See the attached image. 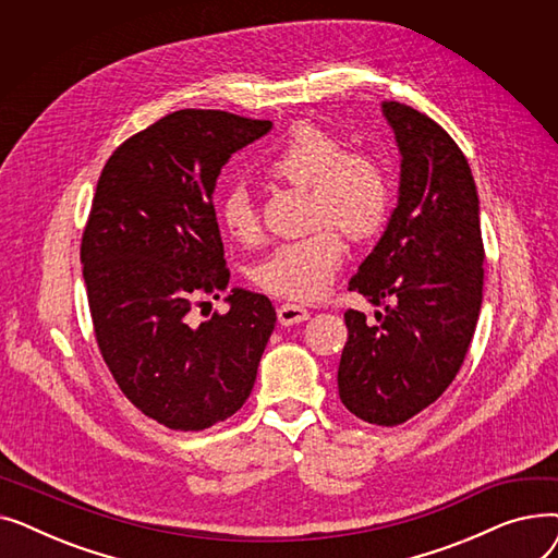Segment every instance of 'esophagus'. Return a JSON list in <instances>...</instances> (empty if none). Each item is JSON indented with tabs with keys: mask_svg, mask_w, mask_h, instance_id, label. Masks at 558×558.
I'll use <instances>...</instances> for the list:
<instances>
[{
	"mask_svg": "<svg viewBox=\"0 0 558 558\" xmlns=\"http://www.w3.org/2000/svg\"><path fill=\"white\" fill-rule=\"evenodd\" d=\"M310 318V312L301 305H294V303H284L278 307V320L280 326H296V324H303V320Z\"/></svg>",
	"mask_w": 558,
	"mask_h": 558,
	"instance_id": "1",
	"label": "esophagus"
}]
</instances>
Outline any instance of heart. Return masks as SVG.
Here are the masks:
<instances>
[{"label": "heart", "instance_id": "1", "mask_svg": "<svg viewBox=\"0 0 558 558\" xmlns=\"http://www.w3.org/2000/svg\"><path fill=\"white\" fill-rule=\"evenodd\" d=\"M264 171L289 185L310 187V221L318 228L278 244L255 264L251 278L271 296L314 301L330 287L345 255L337 228L362 242L387 223L393 203L391 175L375 154L345 151L339 135L310 122L291 126ZM217 217L240 244L259 240V215L244 185L234 183L219 196Z\"/></svg>", "mask_w": 558, "mask_h": 558}]
</instances>
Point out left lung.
<instances>
[{"mask_svg":"<svg viewBox=\"0 0 558 558\" xmlns=\"http://www.w3.org/2000/svg\"><path fill=\"white\" fill-rule=\"evenodd\" d=\"M400 146V196L389 226L348 289L373 305L375 326L343 314L348 341L339 398L371 425L393 427L438 400L473 341L484 289L480 198L471 165L432 117L383 104Z\"/></svg>","mask_w":558,"mask_h":558,"instance_id":"8db88e82","label":"left lung"}]
</instances>
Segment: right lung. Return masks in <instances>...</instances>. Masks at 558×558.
Returning a JSON list of instances; mask_svg holds the SVG:
<instances>
[{
    "label": "right lung",
    "mask_w": 558,
    "mask_h": 558,
    "mask_svg": "<svg viewBox=\"0 0 558 558\" xmlns=\"http://www.w3.org/2000/svg\"><path fill=\"white\" fill-rule=\"evenodd\" d=\"M269 129L226 110H175L117 146L99 175L81 238L97 345L122 393L169 429L238 412L274 332L271 301L246 289L230 291L226 314L190 324V310L230 280L217 175Z\"/></svg>",
    "instance_id": "add662e5"
}]
</instances>
